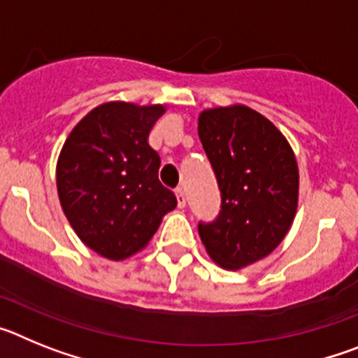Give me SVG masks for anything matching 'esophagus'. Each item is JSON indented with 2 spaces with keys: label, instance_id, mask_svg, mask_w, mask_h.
Segmentation results:
<instances>
[{
  "label": "esophagus",
  "instance_id": "obj_1",
  "mask_svg": "<svg viewBox=\"0 0 358 358\" xmlns=\"http://www.w3.org/2000/svg\"><path fill=\"white\" fill-rule=\"evenodd\" d=\"M177 195V204H179V208H185L186 206V194H185V189L179 188L176 192Z\"/></svg>",
  "mask_w": 358,
  "mask_h": 358
}]
</instances>
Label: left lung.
I'll use <instances>...</instances> for the list:
<instances>
[{
    "mask_svg": "<svg viewBox=\"0 0 358 358\" xmlns=\"http://www.w3.org/2000/svg\"><path fill=\"white\" fill-rule=\"evenodd\" d=\"M199 138L222 194L217 220L199 224V235L218 267L238 271L289 233L299 197L296 156L271 120L242 103L202 110Z\"/></svg>",
    "mask_w": 358,
    "mask_h": 358,
    "instance_id": "obj_1",
    "label": "left lung"
}]
</instances>
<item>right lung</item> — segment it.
<instances>
[{
    "label": "right lung",
    "instance_id": "1",
    "mask_svg": "<svg viewBox=\"0 0 358 358\" xmlns=\"http://www.w3.org/2000/svg\"><path fill=\"white\" fill-rule=\"evenodd\" d=\"M161 103L106 102L73 127L57 159V192L78 238L109 260L140 252L177 206L148 145Z\"/></svg>",
    "mask_w": 358,
    "mask_h": 358
}]
</instances>
